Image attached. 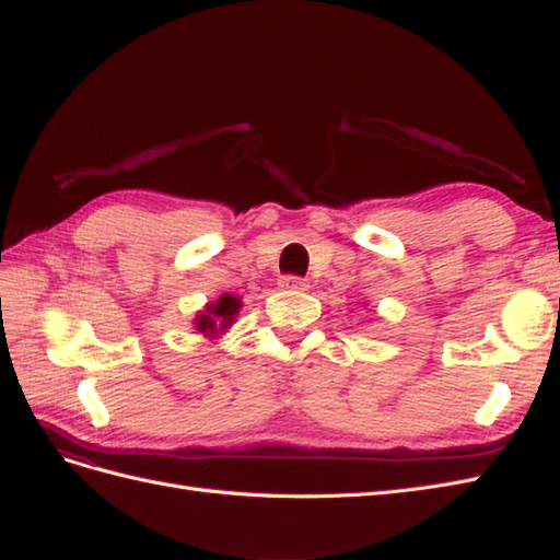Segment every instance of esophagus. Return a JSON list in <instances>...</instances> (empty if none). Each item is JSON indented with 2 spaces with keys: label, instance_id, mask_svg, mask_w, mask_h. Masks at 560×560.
I'll list each match as a JSON object with an SVG mask.
<instances>
[{
  "label": "esophagus",
  "instance_id": "34e87169",
  "mask_svg": "<svg viewBox=\"0 0 560 560\" xmlns=\"http://www.w3.org/2000/svg\"><path fill=\"white\" fill-rule=\"evenodd\" d=\"M279 287L289 289V291H303V289H308V281L301 277H293V273H287V277L279 279Z\"/></svg>",
  "mask_w": 560,
  "mask_h": 560
}]
</instances>
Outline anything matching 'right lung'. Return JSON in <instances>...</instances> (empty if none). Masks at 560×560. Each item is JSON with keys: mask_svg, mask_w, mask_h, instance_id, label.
<instances>
[{"mask_svg": "<svg viewBox=\"0 0 560 560\" xmlns=\"http://www.w3.org/2000/svg\"><path fill=\"white\" fill-rule=\"evenodd\" d=\"M237 311H240V299L225 293L213 305H208L206 313L196 317V330L203 332V335L221 332V330H225V327H230V323H233V317L237 315Z\"/></svg>", "mask_w": 560, "mask_h": 560, "instance_id": "1", "label": "right lung"}]
</instances>
